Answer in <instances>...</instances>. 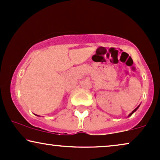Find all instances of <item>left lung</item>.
Listing matches in <instances>:
<instances>
[{
  "mask_svg": "<svg viewBox=\"0 0 160 160\" xmlns=\"http://www.w3.org/2000/svg\"><path fill=\"white\" fill-rule=\"evenodd\" d=\"M138 107H139V106H138ZM138 107H136V108L135 109H134V110H133V111H132V112H131V113H130V115H129V116H130V115H132V113H133V112H136V109H137L138 108Z\"/></svg>",
  "mask_w": 160,
  "mask_h": 160,
  "instance_id": "1",
  "label": "left lung"
}]
</instances>
